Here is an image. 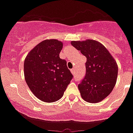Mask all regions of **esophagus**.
<instances>
[{
    "label": "esophagus",
    "instance_id": "34e87169",
    "mask_svg": "<svg viewBox=\"0 0 133 133\" xmlns=\"http://www.w3.org/2000/svg\"><path fill=\"white\" fill-rule=\"evenodd\" d=\"M70 71H71V72H72V75H74V74H75V68L71 69Z\"/></svg>",
    "mask_w": 133,
    "mask_h": 133
}]
</instances>
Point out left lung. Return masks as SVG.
<instances>
[{
    "label": "left lung",
    "instance_id": "obj_1",
    "mask_svg": "<svg viewBox=\"0 0 133 133\" xmlns=\"http://www.w3.org/2000/svg\"><path fill=\"white\" fill-rule=\"evenodd\" d=\"M87 58L85 75L78 85L81 96L90 103L102 101L113 90L118 74L115 60L106 48L94 40L72 41Z\"/></svg>",
    "mask_w": 133,
    "mask_h": 133
}]
</instances>
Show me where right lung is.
Here are the masks:
<instances>
[{
	"instance_id": "1",
	"label": "right lung",
	"mask_w": 133,
	"mask_h": 133,
	"mask_svg": "<svg viewBox=\"0 0 133 133\" xmlns=\"http://www.w3.org/2000/svg\"><path fill=\"white\" fill-rule=\"evenodd\" d=\"M62 48V42L58 40H45L29 52L24 61V75L28 87L45 102L61 99L73 78L66 61L59 57Z\"/></svg>"
}]
</instances>
